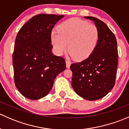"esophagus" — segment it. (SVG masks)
Here are the masks:
<instances>
[{
    "instance_id": "34e87169",
    "label": "esophagus",
    "mask_w": 129,
    "mask_h": 129,
    "mask_svg": "<svg viewBox=\"0 0 129 129\" xmlns=\"http://www.w3.org/2000/svg\"><path fill=\"white\" fill-rule=\"evenodd\" d=\"M66 67L68 69L70 68V66H71V61L69 60H66Z\"/></svg>"
}]
</instances>
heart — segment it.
I'll return each instance as SVG.
<instances>
[{"instance_id":"obj_1","label":"heart","mask_w":129,"mask_h":129,"mask_svg":"<svg viewBox=\"0 0 129 129\" xmlns=\"http://www.w3.org/2000/svg\"><path fill=\"white\" fill-rule=\"evenodd\" d=\"M50 39L57 55H62L67 49L74 60L80 61L90 56L96 49L99 32L95 25L72 18L58 25L57 32L53 30Z\"/></svg>"}]
</instances>
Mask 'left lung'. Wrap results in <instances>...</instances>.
<instances>
[{"mask_svg":"<svg viewBox=\"0 0 129 129\" xmlns=\"http://www.w3.org/2000/svg\"><path fill=\"white\" fill-rule=\"evenodd\" d=\"M84 18L94 22L99 32V40L90 56L71 64L72 86L82 98L96 101L106 95L115 85L117 44L114 34L104 22L93 17Z\"/></svg>","mask_w":129,"mask_h":129,"instance_id":"left-lung-1","label":"left lung"}]
</instances>
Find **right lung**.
Segmentation results:
<instances>
[{
    "label": "right lung",
    "instance_id": "1",
    "mask_svg": "<svg viewBox=\"0 0 129 129\" xmlns=\"http://www.w3.org/2000/svg\"><path fill=\"white\" fill-rule=\"evenodd\" d=\"M64 15L39 14L25 24L17 35L13 53L14 81L20 93L38 100L49 93L55 77L66 69L65 59L52 52L50 34Z\"/></svg>",
    "mask_w": 129,
    "mask_h": 129
}]
</instances>
